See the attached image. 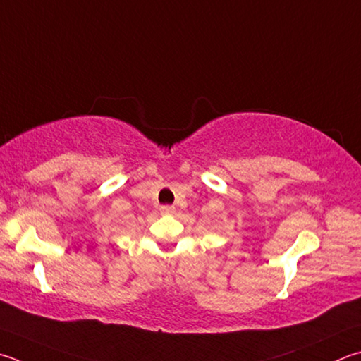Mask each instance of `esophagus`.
Segmentation results:
<instances>
[{
    "instance_id": "34e87169",
    "label": "esophagus",
    "mask_w": 361,
    "mask_h": 361,
    "mask_svg": "<svg viewBox=\"0 0 361 361\" xmlns=\"http://www.w3.org/2000/svg\"><path fill=\"white\" fill-rule=\"evenodd\" d=\"M172 213H175V207H172V205L161 207V214H172Z\"/></svg>"
}]
</instances>
